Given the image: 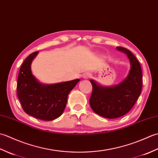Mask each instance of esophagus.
<instances>
[{"label":"esophagus","instance_id":"esophagus-1","mask_svg":"<svg viewBox=\"0 0 158 158\" xmlns=\"http://www.w3.org/2000/svg\"><path fill=\"white\" fill-rule=\"evenodd\" d=\"M90 74L89 73H84L83 75V78H85V79H88V78H89V77H90Z\"/></svg>","mask_w":158,"mask_h":158}]
</instances>
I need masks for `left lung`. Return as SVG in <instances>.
Masks as SVG:
<instances>
[{"label": "left lung", "mask_w": 158, "mask_h": 158, "mask_svg": "<svg viewBox=\"0 0 158 158\" xmlns=\"http://www.w3.org/2000/svg\"><path fill=\"white\" fill-rule=\"evenodd\" d=\"M117 49L126 53L130 60L128 75L119 84L103 87L91 79L92 93L89 105L99 115L109 119L122 117L128 113L141 93L143 77L141 66L138 60L130 50L122 47Z\"/></svg>", "instance_id": "8db88e82"}]
</instances>
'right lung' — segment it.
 Returning <instances> with one entry per match:
<instances>
[{
  "label": "right lung",
  "instance_id": "add662e5",
  "mask_svg": "<svg viewBox=\"0 0 158 158\" xmlns=\"http://www.w3.org/2000/svg\"><path fill=\"white\" fill-rule=\"evenodd\" d=\"M39 51L29 55L19 69L17 94L24 111L39 119L51 121L58 118L64 110L69 92L80 79L45 85L32 75L31 63Z\"/></svg>",
  "mask_w": 158,
  "mask_h": 158
}]
</instances>
